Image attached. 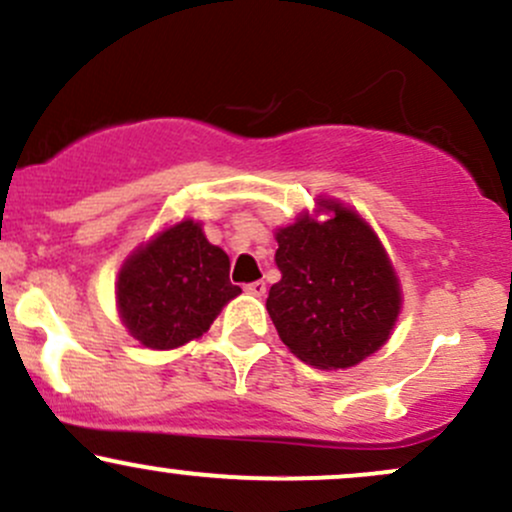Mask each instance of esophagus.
<instances>
[{
  "label": "esophagus",
  "instance_id": "1",
  "mask_svg": "<svg viewBox=\"0 0 512 512\" xmlns=\"http://www.w3.org/2000/svg\"><path fill=\"white\" fill-rule=\"evenodd\" d=\"M245 293H250V296L262 298L264 293H267V284H264V281H252V284L245 286Z\"/></svg>",
  "mask_w": 512,
  "mask_h": 512
}]
</instances>
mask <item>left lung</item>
Instances as JSON below:
<instances>
[{
    "label": "left lung",
    "instance_id": "left-lung-1",
    "mask_svg": "<svg viewBox=\"0 0 512 512\" xmlns=\"http://www.w3.org/2000/svg\"><path fill=\"white\" fill-rule=\"evenodd\" d=\"M330 219L301 214L276 231L281 279L267 310L281 342L322 370L351 368L390 339L402 293L390 257L356 211L322 199Z\"/></svg>",
    "mask_w": 512,
    "mask_h": 512
}]
</instances>
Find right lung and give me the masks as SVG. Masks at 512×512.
<instances>
[{"instance_id":"1","label":"right lung","mask_w":512,"mask_h":512,"mask_svg":"<svg viewBox=\"0 0 512 512\" xmlns=\"http://www.w3.org/2000/svg\"><path fill=\"white\" fill-rule=\"evenodd\" d=\"M228 255L202 226L185 219L134 250L117 274L122 325L149 349H175L202 337L240 293Z\"/></svg>"}]
</instances>
